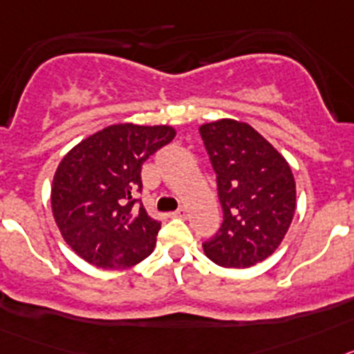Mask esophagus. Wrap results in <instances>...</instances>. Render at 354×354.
<instances>
[{"label": "esophagus", "mask_w": 354, "mask_h": 354, "mask_svg": "<svg viewBox=\"0 0 354 354\" xmlns=\"http://www.w3.org/2000/svg\"><path fill=\"white\" fill-rule=\"evenodd\" d=\"M185 215H187V209H185L183 206H181V208H178L176 212H173V213H171V216H180V218H183Z\"/></svg>", "instance_id": "34e87169"}]
</instances>
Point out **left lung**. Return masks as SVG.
<instances>
[{
	"mask_svg": "<svg viewBox=\"0 0 354 354\" xmlns=\"http://www.w3.org/2000/svg\"><path fill=\"white\" fill-rule=\"evenodd\" d=\"M216 174L222 225L203 243L225 268L261 263L284 240L296 208V185L286 158L247 123L221 120L199 129Z\"/></svg>",
	"mask_w": 354,
	"mask_h": 354,
	"instance_id": "left-lung-1",
	"label": "left lung"
}]
</instances>
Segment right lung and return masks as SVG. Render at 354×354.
Segmentation results:
<instances>
[{"label": "right lung", "instance_id": "right-lung-1", "mask_svg": "<svg viewBox=\"0 0 354 354\" xmlns=\"http://www.w3.org/2000/svg\"><path fill=\"white\" fill-rule=\"evenodd\" d=\"M174 136L171 127L122 123L86 138L65 155L54 174L50 205L77 256L118 270L153 252L160 222L148 215L136 192H142V164Z\"/></svg>", "mask_w": 354, "mask_h": 354}]
</instances>
